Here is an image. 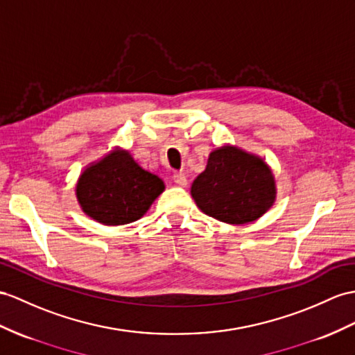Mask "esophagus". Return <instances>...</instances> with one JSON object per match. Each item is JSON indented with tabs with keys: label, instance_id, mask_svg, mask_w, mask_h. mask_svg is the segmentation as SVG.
<instances>
[{
	"label": "esophagus",
	"instance_id": "esophagus-1",
	"mask_svg": "<svg viewBox=\"0 0 355 355\" xmlns=\"http://www.w3.org/2000/svg\"><path fill=\"white\" fill-rule=\"evenodd\" d=\"M173 179H175V182L179 185H187V176L184 171H175V175H173Z\"/></svg>",
	"mask_w": 355,
	"mask_h": 355
}]
</instances>
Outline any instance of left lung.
<instances>
[{
  "instance_id": "1",
  "label": "left lung",
  "mask_w": 355,
  "mask_h": 355,
  "mask_svg": "<svg viewBox=\"0 0 355 355\" xmlns=\"http://www.w3.org/2000/svg\"><path fill=\"white\" fill-rule=\"evenodd\" d=\"M191 196L200 211L229 224L257 220L275 198V182L270 167L238 148L215 149L203 173L191 185Z\"/></svg>"
}]
</instances>
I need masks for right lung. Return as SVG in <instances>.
Segmentation results:
<instances>
[{
    "mask_svg": "<svg viewBox=\"0 0 355 355\" xmlns=\"http://www.w3.org/2000/svg\"><path fill=\"white\" fill-rule=\"evenodd\" d=\"M164 191L157 173L140 166L126 150H114L85 170L76 185L83 211L107 226L141 218Z\"/></svg>",
    "mask_w": 355,
    "mask_h": 355,
    "instance_id": "obj_1",
    "label": "right lung"
}]
</instances>
